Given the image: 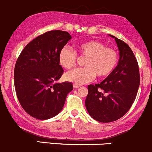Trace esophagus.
<instances>
[{
  "instance_id": "obj_1",
  "label": "esophagus",
  "mask_w": 152,
  "mask_h": 152,
  "mask_svg": "<svg viewBox=\"0 0 152 152\" xmlns=\"http://www.w3.org/2000/svg\"><path fill=\"white\" fill-rule=\"evenodd\" d=\"M73 87H74V88H78L80 87L79 85H77V84H73Z\"/></svg>"
}]
</instances>
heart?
Returning <instances> with one entry per match:
<instances>
[{
  "label": "heart",
  "instance_id": "b5f03b06",
  "mask_svg": "<svg viewBox=\"0 0 152 152\" xmlns=\"http://www.w3.org/2000/svg\"><path fill=\"white\" fill-rule=\"evenodd\" d=\"M86 58L83 68L75 69L65 75L67 81L77 85L92 80L95 75L98 78L109 76L118 61V54L115 49L107 47L105 43L97 40H88L77 46L75 52L68 47H64L58 55L59 64L66 69H70L76 65L77 56Z\"/></svg>",
  "mask_w": 152,
  "mask_h": 152
}]
</instances>
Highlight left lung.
Masks as SVG:
<instances>
[{
    "label": "left lung",
    "mask_w": 152,
    "mask_h": 152,
    "mask_svg": "<svg viewBox=\"0 0 152 152\" xmlns=\"http://www.w3.org/2000/svg\"><path fill=\"white\" fill-rule=\"evenodd\" d=\"M120 60L113 72L100 83L88 86L86 107L93 119L110 123L122 118L129 110L140 86L137 61L129 45L115 36Z\"/></svg>",
    "instance_id": "1"
}]
</instances>
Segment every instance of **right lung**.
Segmentation results:
<instances>
[{"mask_svg":"<svg viewBox=\"0 0 152 152\" xmlns=\"http://www.w3.org/2000/svg\"><path fill=\"white\" fill-rule=\"evenodd\" d=\"M71 38L67 31H46L28 43L18 58L14 72L16 94L25 112L36 119L58 115L73 89L71 83H55L64 73L58 55Z\"/></svg>","mask_w":152,"mask_h":152,"instance_id":"1","label":"right lung"}]
</instances>
